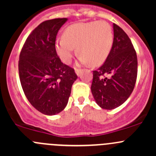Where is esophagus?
Returning a JSON list of instances; mask_svg holds the SVG:
<instances>
[{
    "instance_id": "34e87169",
    "label": "esophagus",
    "mask_w": 156,
    "mask_h": 156,
    "mask_svg": "<svg viewBox=\"0 0 156 156\" xmlns=\"http://www.w3.org/2000/svg\"><path fill=\"white\" fill-rule=\"evenodd\" d=\"M82 69H75V73H76L77 76L80 77L81 75V73H82Z\"/></svg>"
}]
</instances>
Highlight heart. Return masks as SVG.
I'll return each mask as SVG.
<instances>
[{
	"instance_id": "obj_1",
	"label": "heart",
	"mask_w": 156,
	"mask_h": 156,
	"mask_svg": "<svg viewBox=\"0 0 156 156\" xmlns=\"http://www.w3.org/2000/svg\"><path fill=\"white\" fill-rule=\"evenodd\" d=\"M113 44L112 27L105 21L79 23L69 26L62 37L55 42L56 53L66 64L70 63L76 49L81 64L94 66L107 59Z\"/></svg>"
}]
</instances>
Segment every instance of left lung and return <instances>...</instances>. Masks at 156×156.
Instances as JSON below:
<instances>
[{
  "label": "left lung",
  "instance_id": "8db88e82",
  "mask_svg": "<svg viewBox=\"0 0 156 156\" xmlns=\"http://www.w3.org/2000/svg\"><path fill=\"white\" fill-rule=\"evenodd\" d=\"M112 48L104 64L94 71L91 93L103 109L119 107L129 98L137 75V57L126 33L113 23Z\"/></svg>",
  "mask_w": 156,
  "mask_h": 156
}]
</instances>
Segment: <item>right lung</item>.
<instances>
[{
    "instance_id": "right-lung-1",
    "label": "right lung",
    "mask_w": 156,
    "mask_h": 156,
    "mask_svg": "<svg viewBox=\"0 0 156 156\" xmlns=\"http://www.w3.org/2000/svg\"><path fill=\"white\" fill-rule=\"evenodd\" d=\"M67 18L41 23L29 34L22 49L19 74L26 98L46 115L62 112L68 103L72 86L78 78L73 69L58 57L55 41Z\"/></svg>"
}]
</instances>
